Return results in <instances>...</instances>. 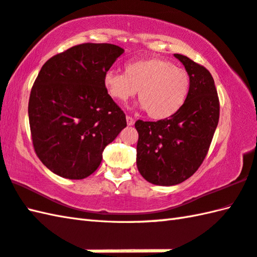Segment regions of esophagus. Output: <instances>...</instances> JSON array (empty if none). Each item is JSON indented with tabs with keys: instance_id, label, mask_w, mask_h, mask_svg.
Here are the masks:
<instances>
[{
	"instance_id": "34e87169",
	"label": "esophagus",
	"mask_w": 257,
	"mask_h": 257,
	"mask_svg": "<svg viewBox=\"0 0 257 257\" xmlns=\"http://www.w3.org/2000/svg\"><path fill=\"white\" fill-rule=\"evenodd\" d=\"M126 122H127V125H130V126H132V125H134V118L132 117V116H130V115H127L126 116Z\"/></svg>"
}]
</instances>
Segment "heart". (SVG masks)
I'll use <instances>...</instances> for the list:
<instances>
[{
    "label": "heart",
    "mask_w": 257,
    "mask_h": 257,
    "mask_svg": "<svg viewBox=\"0 0 257 257\" xmlns=\"http://www.w3.org/2000/svg\"><path fill=\"white\" fill-rule=\"evenodd\" d=\"M104 86L110 97L126 101L139 90V99L148 115L164 119L176 114L188 98L190 77L186 69L159 58L130 61L123 72L108 70Z\"/></svg>",
    "instance_id": "1"
}]
</instances>
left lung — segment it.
<instances>
[{
    "mask_svg": "<svg viewBox=\"0 0 257 257\" xmlns=\"http://www.w3.org/2000/svg\"><path fill=\"white\" fill-rule=\"evenodd\" d=\"M174 57L190 77L185 105L168 118L135 122L138 169L145 180L158 186L178 185L198 170L219 119V99L210 72L186 56Z\"/></svg>",
    "mask_w": 257,
    "mask_h": 257,
    "instance_id": "obj_1",
    "label": "left lung"
}]
</instances>
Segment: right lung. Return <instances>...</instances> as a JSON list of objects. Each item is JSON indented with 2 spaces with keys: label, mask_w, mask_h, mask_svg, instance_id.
Wrapping results in <instances>:
<instances>
[{
  "label": "right lung",
  "mask_w": 257,
  "mask_h": 257,
  "mask_svg": "<svg viewBox=\"0 0 257 257\" xmlns=\"http://www.w3.org/2000/svg\"><path fill=\"white\" fill-rule=\"evenodd\" d=\"M123 52L110 43H81L51 57L39 72L28 106L32 144L58 176H90L106 145L126 126L104 86V75Z\"/></svg>",
  "instance_id": "obj_1"
}]
</instances>
